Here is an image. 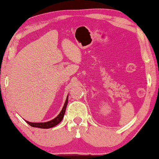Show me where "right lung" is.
Listing matches in <instances>:
<instances>
[{
	"instance_id": "1",
	"label": "right lung",
	"mask_w": 159,
	"mask_h": 159,
	"mask_svg": "<svg viewBox=\"0 0 159 159\" xmlns=\"http://www.w3.org/2000/svg\"><path fill=\"white\" fill-rule=\"evenodd\" d=\"M67 102H68V95L67 97V99H66L64 106L62 107V109L60 111V113L58 114L55 119H53L52 120H50L47 122H38V123H36V122L35 123V122H30L26 120L25 121L29 124V125L33 126V127H37V128H40V129H50V128L54 127L55 126L57 125V124L60 123L61 121L62 120L65 113L66 108H67Z\"/></svg>"
}]
</instances>
